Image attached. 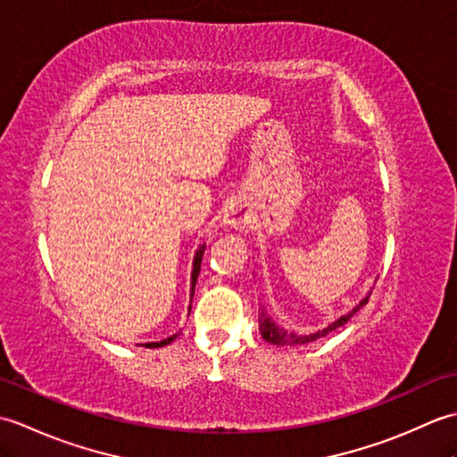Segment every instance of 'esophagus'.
I'll return each instance as SVG.
<instances>
[{"instance_id": "esophagus-1", "label": "esophagus", "mask_w": 457, "mask_h": 457, "mask_svg": "<svg viewBox=\"0 0 457 457\" xmlns=\"http://www.w3.org/2000/svg\"><path fill=\"white\" fill-rule=\"evenodd\" d=\"M221 223L229 229H237L244 231L249 223H251V210L245 206L244 202H231L229 206H226L221 216Z\"/></svg>"}]
</instances>
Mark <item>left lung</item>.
<instances>
[{
	"label": "left lung",
	"mask_w": 457,
	"mask_h": 457,
	"mask_svg": "<svg viewBox=\"0 0 457 457\" xmlns=\"http://www.w3.org/2000/svg\"><path fill=\"white\" fill-rule=\"evenodd\" d=\"M369 296H371V290H369V293L365 295V298L359 300V304H355L352 310H349L347 314L339 316L337 320H334L332 324H328L322 329H316V332H310V334H298V332H293V329H287L283 326H278V324H275L273 320L267 316L265 310H261L259 332H261V336H263L265 342L273 344V345H296L298 347V345H304V344H312V342H316V339L326 337L329 332H334L336 328L344 326L347 320L357 312V310H361L367 304Z\"/></svg>",
	"instance_id": "obj_1"
}]
</instances>
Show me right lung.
<instances>
[{"label": "right lung", "mask_w": 457, "mask_h": 457, "mask_svg": "<svg viewBox=\"0 0 457 457\" xmlns=\"http://www.w3.org/2000/svg\"><path fill=\"white\" fill-rule=\"evenodd\" d=\"M204 249H206V244H202L196 253H194V261H192V273H190V306H188V314H190V308H192V296H194V287H196V278L200 275V265H202V255H204ZM180 334V332H179ZM179 334H172L169 336L167 339H161V342H149V344H143L145 347H162V345H169L170 342H174V339L179 337Z\"/></svg>", "instance_id": "add662e5"}]
</instances>
